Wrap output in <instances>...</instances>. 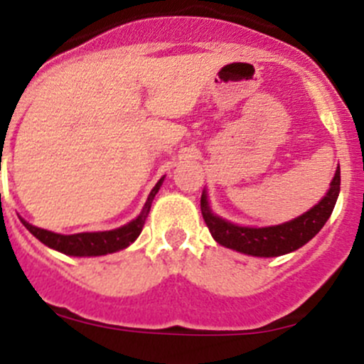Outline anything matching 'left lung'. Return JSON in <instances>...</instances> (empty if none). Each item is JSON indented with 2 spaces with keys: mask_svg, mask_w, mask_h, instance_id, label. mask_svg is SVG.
<instances>
[{
  "mask_svg": "<svg viewBox=\"0 0 364 364\" xmlns=\"http://www.w3.org/2000/svg\"><path fill=\"white\" fill-rule=\"evenodd\" d=\"M340 184L341 173L338 166L327 195L316 205L311 207L307 213L295 220L286 221L282 225H273V227H240L216 216L210 210L205 191L202 193L200 207H202V216L210 234L221 247L232 248L241 254L255 255V257H277V255L299 250L321 230L334 209L336 200L340 195Z\"/></svg>",
  "mask_w": 364,
  "mask_h": 364,
  "instance_id": "1",
  "label": "left lung"
}]
</instances>
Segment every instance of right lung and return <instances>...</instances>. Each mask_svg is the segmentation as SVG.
<instances>
[{
    "mask_svg": "<svg viewBox=\"0 0 364 364\" xmlns=\"http://www.w3.org/2000/svg\"><path fill=\"white\" fill-rule=\"evenodd\" d=\"M162 182H164V176L159 180L157 184H155V188L150 191L146 203H144L139 216H137L136 220L130 221V223L123 225V227L114 228V230L80 232V234L64 236V234H57V232L33 227L28 221H23L24 227L28 228L41 243L53 248V250L62 252V254L65 255H75V257H96V255L114 254V252L123 250L128 245H132L134 241L139 237L141 230H143L144 227V221H146L148 218V213H150L151 202H154L155 195H157L159 189H161Z\"/></svg>",
    "mask_w": 364,
    "mask_h": 364,
    "instance_id": "1",
    "label": "right lung"
}]
</instances>
